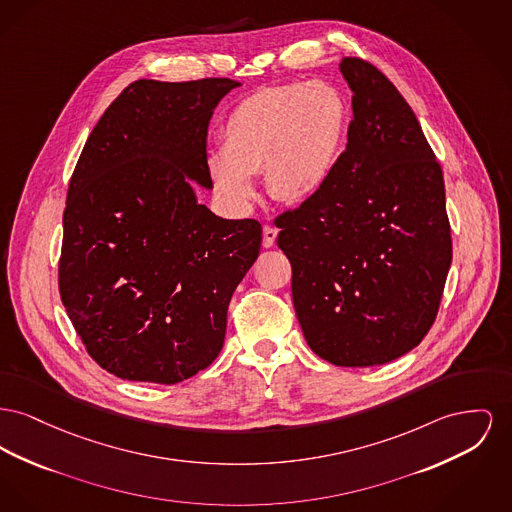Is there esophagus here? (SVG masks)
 <instances>
[{
    "mask_svg": "<svg viewBox=\"0 0 512 512\" xmlns=\"http://www.w3.org/2000/svg\"><path fill=\"white\" fill-rule=\"evenodd\" d=\"M276 236H278V230L271 226V224H267L265 228H263V245L265 247H272L274 245V241H276Z\"/></svg>",
    "mask_w": 512,
    "mask_h": 512,
    "instance_id": "obj_1",
    "label": "esophagus"
}]
</instances>
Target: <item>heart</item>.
<instances>
[{
  "instance_id": "heart-1",
  "label": "heart",
  "mask_w": 512,
  "mask_h": 512,
  "mask_svg": "<svg viewBox=\"0 0 512 512\" xmlns=\"http://www.w3.org/2000/svg\"><path fill=\"white\" fill-rule=\"evenodd\" d=\"M346 127L348 106L325 81L253 92L222 127V156L211 162L214 183L234 201L247 203L253 197L251 176L265 170L274 201H303L331 176Z\"/></svg>"
}]
</instances>
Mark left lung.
<instances>
[{
  "label": "left lung",
  "mask_w": 512,
  "mask_h": 512,
  "mask_svg": "<svg viewBox=\"0 0 512 512\" xmlns=\"http://www.w3.org/2000/svg\"><path fill=\"white\" fill-rule=\"evenodd\" d=\"M340 71L354 92L346 151L274 224L309 348L369 367L404 356L435 323L451 224L441 164L410 104L369 61L344 58Z\"/></svg>",
  "instance_id": "1"
}]
</instances>
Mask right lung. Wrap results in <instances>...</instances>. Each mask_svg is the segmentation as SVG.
<instances>
[{"mask_svg": "<svg viewBox=\"0 0 512 512\" xmlns=\"http://www.w3.org/2000/svg\"><path fill=\"white\" fill-rule=\"evenodd\" d=\"M232 79L123 89L92 129L63 212L60 296L108 373L174 385L224 346L234 290L259 257L257 220L197 203L211 189L207 129Z\"/></svg>", "mask_w": 512, "mask_h": 512, "instance_id": "obj_1", "label": "right lung"}]
</instances>
